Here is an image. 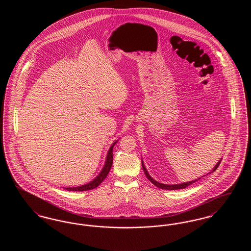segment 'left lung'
Wrapping results in <instances>:
<instances>
[{
  "instance_id": "8db88e82",
  "label": "left lung",
  "mask_w": 251,
  "mask_h": 251,
  "mask_svg": "<svg viewBox=\"0 0 251 251\" xmlns=\"http://www.w3.org/2000/svg\"><path fill=\"white\" fill-rule=\"evenodd\" d=\"M221 160H222V158L217 162V164L215 165V167L209 172V173H207L206 175H208V174H211V173H213L214 171H215L216 169H217V167L218 166L220 165V162H221ZM142 167H143L144 172H145V174H146V176H147V178L150 179L155 186L157 187H159V188H161V189H166V190H178V189H184V188H186L187 186H189V185H191L192 183H194V182H196V181H198L199 179H201L202 177L204 176H206V175H203L202 177H201V178H198V179H194V180H190V181H187V182H182V183H178V184H166V183H162V182H159V181H157L155 179H153L152 177H151V175L149 174V172H148V170H147V168L145 167V165H144L143 160H142Z\"/></svg>"
}]
</instances>
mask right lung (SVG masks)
Here are the masks:
<instances>
[{
	"label": "right lung",
	"mask_w": 251,
	"mask_h": 251,
	"mask_svg": "<svg viewBox=\"0 0 251 251\" xmlns=\"http://www.w3.org/2000/svg\"><path fill=\"white\" fill-rule=\"evenodd\" d=\"M119 141L116 140L114 143L112 144V146L110 147L109 151H108L107 156H106V159H105V163H104V166L102 167V169L100 170V172L99 173V175L96 177L95 179H92L91 181L85 183L84 185H80V186H75V187H63L64 189H67L68 191H87V190H91V189H94L96 187H98L101 181L103 179L106 178V176L112 167L113 165V148L115 146V144L117 143Z\"/></svg>",
	"instance_id": "1"
}]
</instances>
